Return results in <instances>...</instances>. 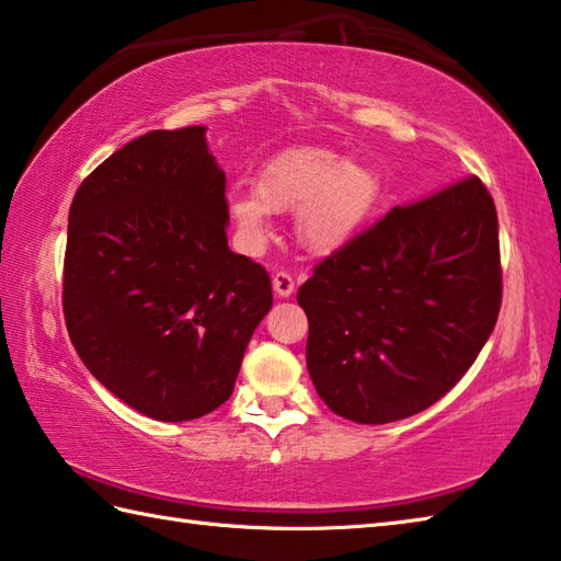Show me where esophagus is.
I'll list each match as a JSON object with an SVG mask.
<instances>
[{
    "mask_svg": "<svg viewBox=\"0 0 561 561\" xmlns=\"http://www.w3.org/2000/svg\"><path fill=\"white\" fill-rule=\"evenodd\" d=\"M272 289L277 296H282V299H287V296L294 294V279L289 272H277L272 277Z\"/></svg>",
    "mask_w": 561,
    "mask_h": 561,
    "instance_id": "obj_1",
    "label": "esophagus"
}]
</instances>
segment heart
<instances>
[{"label": "heart", "mask_w": 561, "mask_h": 561, "mask_svg": "<svg viewBox=\"0 0 561 561\" xmlns=\"http://www.w3.org/2000/svg\"><path fill=\"white\" fill-rule=\"evenodd\" d=\"M380 197L371 165L328 149H291L262 169L255 193H233L229 214L248 241L267 236L270 211L296 209L294 231L311 253H335L364 229Z\"/></svg>", "instance_id": "heart-1"}]
</instances>
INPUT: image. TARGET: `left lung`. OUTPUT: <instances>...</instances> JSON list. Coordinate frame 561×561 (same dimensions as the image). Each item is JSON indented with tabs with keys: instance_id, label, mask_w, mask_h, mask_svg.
<instances>
[{
	"instance_id": "8db88e82",
	"label": "left lung",
	"mask_w": 561,
	"mask_h": 561,
	"mask_svg": "<svg viewBox=\"0 0 561 561\" xmlns=\"http://www.w3.org/2000/svg\"><path fill=\"white\" fill-rule=\"evenodd\" d=\"M296 301L328 408L388 424L432 408L490 340L502 308L499 219L478 175L408 207L318 262Z\"/></svg>"
}]
</instances>
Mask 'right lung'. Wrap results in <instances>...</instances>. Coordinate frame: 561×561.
Listing matches in <instances>:
<instances>
[{
    "mask_svg": "<svg viewBox=\"0 0 561 561\" xmlns=\"http://www.w3.org/2000/svg\"><path fill=\"white\" fill-rule=\"evenodd\" d=\"M226 224V175L199 125L127 141L69 207V340L93 378L151 420H197L229 400L272 308L270 274L229 250Z\"/></svg>",
    "mask_w": 561,
    "mask_h": 561,
    "instance_id": "1",
    "label": "right lung"
}]
</instances>
